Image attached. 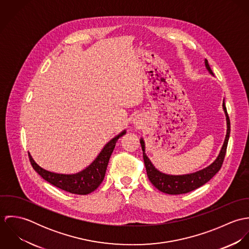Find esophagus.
I'll use <instances>...</instances> for the list:
<instances>
[{"mask_svg": "<svg viewBox=\"0 0 249 249\" xmlns=\"http://www.w3.org/2000/svg\"><path fill=\"white\" fill-rule=\"evenodd\" d=\"M133 124L135 127L137 128H140L143 125V121L142 120V118L140 117H136L134 120H133Z\"/></svg>", "mask_w": 249, "mask_h": 249, "instance_id": "34e87169", "label": "esophagus"}]
</instances>
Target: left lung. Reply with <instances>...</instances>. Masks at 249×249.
Returning a JSON list of instances; mask_svg holds the SVG:
<instances>
[{
	"mask_svg": "<svg viewBox=\"0 0 249 249\" xmlns=\"http://www.w3.org/2000/svg\"><path fill=\"white\" fill-rule=\"evenodd\" d=\"M205 67L207 71H209L210 74L213 76V71L211 70L209 63L207 59L204 60ZM222 109L225 114L226 118V135L223 144L219 150V153L217 157L214 159L212 164H210L208 167L192 173V174H187V175H167L159 170H157L154 165L151 163L149 158L146 156L145 153V144L143 139H140V143L142 146V157H143V162L147 174V178L151 184L160 192H163L168 195H181V194H186L189 192H192L200 186L204 185L207 183L213 176L220 170L221 165L223 163V159L226 153V148H227V143L229 140V135H230V120L227 114V110L224 104V100L222 103Z\"/></svg>",
	"mask_w": 249,
	"mask_h": 249,
	"instance_id": "left-lung-1",
	"label": "left lung"
}]
</instances>
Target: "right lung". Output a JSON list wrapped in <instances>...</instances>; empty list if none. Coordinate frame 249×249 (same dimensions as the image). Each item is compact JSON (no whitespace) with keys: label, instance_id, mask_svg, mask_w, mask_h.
I'll return each instance as SVG.
<instances>
[{"label":"right lung","instance_id":"right-lung-1","mask_svg":"<svg viewBox=\"0 0 249 249\" xmlns=\"http://www.w3.org/2000/svg\"><path fill=\"white\" fill-rule=\"evenodd\" d=\"M125 133L126 130H123L117 136L112 138L104 146L96 159L88 167L76 174L66 175L47 171L36 163L32 154L29 152L30 161L36 173L52 185L71 194L88 195L94 192L103 182L106 176L107 165L115 148L116 142Z\"/></svg>","mask_w":249,"mask_h":249}]
</instances>
